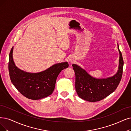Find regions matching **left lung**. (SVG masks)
<instances>
[{"label": "left lung", "mask_w": 131, "mask_h": 131, "mask_svg": "<svg viewBox=\"0 0 131 131\" xmlns=\"http://www.w3.org/2000/svg\"><path fill=\"white\" fill-rule=\"evenodd\" d=\"M119 63L118 70L114 76L107 78L98 79L92 77L80 66L73 64L75 76V88L78 96L89 102H98L106 98L116 90L121 81L124 61L119 48Z\"/></svg>", "instance_id": "obj_1"}]
</instances>
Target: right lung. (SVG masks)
I'll use <instances>...</instances> for the list:
<instances>
[{"mask_svg":"<svg viewBox=\"0 0 131 131\" xmlns=\"http://www.w3.org/2000/svg\"><path fill=\"white\" fill-rule=\"evenodd\" d=\"M12 48L9 55L8 70L13 85L23 96L28 99L38 100L53 93L56 78L60 72L68 67L67 62L57 63L38 73H29L20 70L15 65Z\"/></svg>","mask_w":131,"mask_h":131,"instance_id":"right-lung-1","label":"right lung"}]
</instances>
